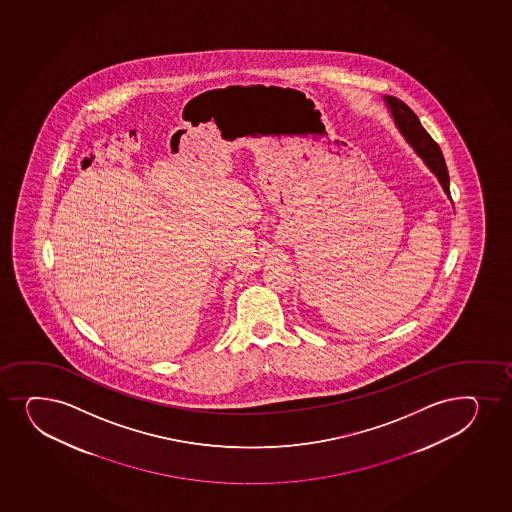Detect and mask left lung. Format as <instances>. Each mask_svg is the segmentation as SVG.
Segmentation results:
<instances>
[{
    "label": "left lung",
    "instance_id": "1",
    "mask_svg": "<svg viewBox=\"0 0 512 512\" xmlns=\"http://www.w3.org/2000/svg\"><path fill=\"white\" fill-rule=\"evenodd\" d=\"M384 102L391 111L394 123L401 131V135L405 136V140L412 145L413 150L422 157L423 162L427 164L430 171L434 172L439 183H441L444 193L451 198L449 191V172H447L446 160L442 157L441 148L432 140V136L425 131L417 114L406 106L405 102L396 97H384Z\"/></svg>",
    "mask_w": 512,
    "mask_h": 512
}]
</instances>
